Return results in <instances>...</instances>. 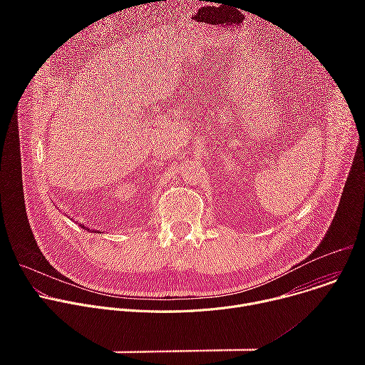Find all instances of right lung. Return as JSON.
Listing matches in <instances>:
<instances>
[{"label": "right lung", "instance_id": "1", "mask_svg": "<svg viewBox=\"0 0 365 365\" xmlns=\"http://www.w3.org/2000/svg\"><path fill=\"white\" fill-rule=\"evenodd\" d=\"M71 220H72V218H71ZM76 224H78V225H79V227H82V228H85V230H86V231H88V232H92V234H93V232H96V234H103V231H102V232H101V231H98V230H91V228H88V227H85V225H82V224H79V222H76Z\"/></svg>", "mask_w": 365, "mask_h": 365}]
</instances>
